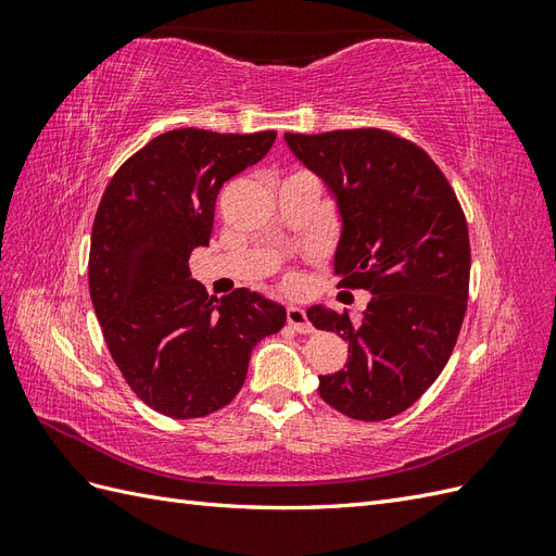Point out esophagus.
<instances>
[{"label": "esophagus", "mask_w": 556, "mask_h": 556, "mask_svg": "<svg viewBox=\"0 0 556 556\" xmlns=\"http://www.w3.org/2000/svg\"><path fill=\"white\" fill-rule=\"evenodd\" d=\"M288 325L299 331V333H311L313 331V325L308 323L306 317V311L299 308V306H290L288 308Z\"/></svg>", "instance_id": "obj_1"}]
</instances>
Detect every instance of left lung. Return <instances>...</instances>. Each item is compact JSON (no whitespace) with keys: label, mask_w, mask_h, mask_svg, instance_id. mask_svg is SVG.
<instances>
[{"label":"left lung","mask_w":556,"mask_h":556,"mask_svg":"<svg viewBox=\"0 0 556 556\" xmlns=\"http://www.w3.org/2000/svg\"><path fill=\"white\" fill-rule=\"evenodd\" d=\"M285 141L339 201V285L374 294L362 323L308 308L315 329L336 331L350 348L348 368L319 376L317 392L352 419H390L429 390L459 339L470 278L466 215L439 164L394 131H288Z\"/></svg>","instance_id":"8db88e82"}]
</instances>
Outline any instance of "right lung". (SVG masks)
<instances>
[{
    "mask_svg": "<svg viewBox=\"0 0 556 556\" xmlns=\"http://www.w3.org/2000/svg\"><path fill=\"white\" fill-rule=\"evenodd\" d=\"M274 141V129H172L134 153L99 201L92 306L125 382L166 417L225 408L245 382L252 348L288 319L282 306L245 288L208 296L188 264L211 241L217 192Z\"/></svg>",
    "mask_w": 556,
    "mask_h": 556,
    "instance_id": "add662e5",
    "label": "right lung"
}]
</instances>
